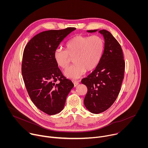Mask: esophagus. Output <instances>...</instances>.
I'll return each instance as SVG.
<instances>
[{"label": "esophagus", "mask_w": 148, "mask_h": 148, "mask_svg": "<svg viewBox=\"0 0 148 148\" xmlns=\"http://www.w3.org/2000/svg\"><path fill=\"white\" fill-rule=\"evenodd\" d=\"M73 84H74V87H77L78 84H79V81H73Z\"/></svg>", "instance_id": "obj_1"}]
</instances>
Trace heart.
<instances>
[{
    "instance_id": "b5f03b06",
    "label": "heart",
    "mask_w": 148,
    "mask_h": 148,
    "mask_svg": "<svg viewBox=\"0 0 148 148\" xmlns=\"http://www.w3.org/2000/svg\"><path fill=\"white\" fill-rule=\"evenodd\" d=\"M103 50V41L98 36L78 35L68 41L66 50L56 49L53 57L57 65L62 69L69 65L73 58L74 64L65 70L66 77L77 79L85 74L86 71L94 70L98 64Z\"/></svg>"
}]
</instances>
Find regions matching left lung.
<instances>
[{
	"mask_svg": "<svg viewBox=\"0 0 148 148\" xmlns=\"http://www.w3.org/2000/svg\"><path fill=\"white\" fill-rule=\"evenodd\" d=\"M99 30L104 38V49L98 64L94 71L81 83L87 87L84 105L91 113L99 114L108 110L116 100L119 91L125 70L123 52L118 41L106 30Z\"/></svg>",
	"mask_w": 148,
	"mask_h": 148,
	"instance_id": "left-lung-1",
	"label": "left lung"
}]
</instances>
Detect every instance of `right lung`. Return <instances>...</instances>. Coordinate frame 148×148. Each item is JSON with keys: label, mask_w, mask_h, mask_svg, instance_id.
<instances>
[{"label": "right lung", "mask_w": 148, "mask_h": 148, "mask_svg": "<svg viewBox=\"0 0 148 148\" xmlns=\"http://www.w3.org/2000/svg\"><path fill=\"white\" fill-rule=\"evenodd\" d=\"M74 27L51 30L34 36L26 46L22 73L29 95L41 111L52 115L64 108L66 98L74 84L62 75L53 54L61 42ZM58 83H56L57 80Z\"/></svg>", "instance_id": "right-lung-1"}]
</instances>
